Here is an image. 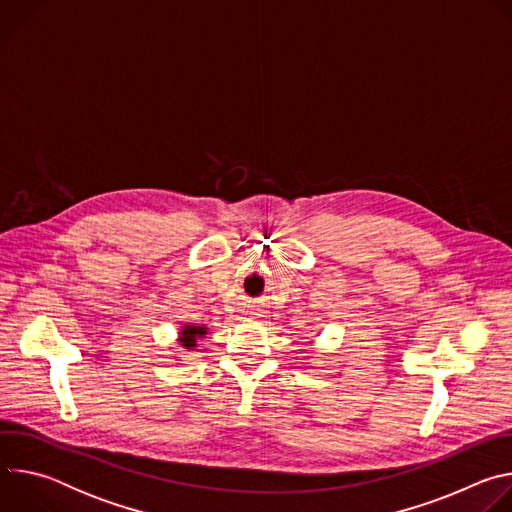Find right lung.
Returning a JSON list of instances; mask_svg holds the SVG:
<instances>
[{
  "label": "right lung",
  "mask_w": 512,
  "mask_h": 512,
  "mask_svg": "<svg viewBox=\"0 0 512 512\" xmlns=\"http://www.w3.org/2000/svg\"><path fill=\"white\" fill-rule=\"evenodd\" d=\"M204 334H206V328H204V326L184 324V326L180 328V338H178V342L182 344V348L194 350V348H196V340L202 338Z\"/></svg>",
  "instance_id": "1"
}]
</instances>
